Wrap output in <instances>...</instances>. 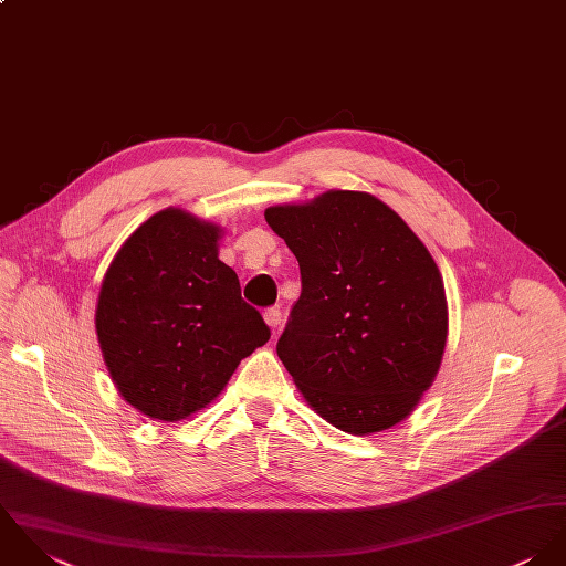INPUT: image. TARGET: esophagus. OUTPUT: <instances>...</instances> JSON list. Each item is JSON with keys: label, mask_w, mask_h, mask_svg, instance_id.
Masks as SVG:
<instances>
[{"label": "esophagus", "mask_w": 566, "mask_h": 566, "mask_svg": "<svg viewBox=\"0 0 566 566\" xmlns=\"http://www.w3.org/2000/svg\"><path fill=\"white\" fill-rule=\"evenodd\" d=\"M264 322H266V326L275 333V331L280 328V324H282V313H280V308H269V311H264Z\"/></svg>", "instance_id": "34e87169"}]
</instances>
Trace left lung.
Returning <instances> with one entry per match:
<instances>
[{
	"mask_svg": "<svg viewBox=\"0 0 566 566\" xmlns=\"http://www.w3.org/2000/svg\"><path fill=\"white\" fill-rule=\"evenodd\" d=\"M264 219L300 262L302 295L277 356L304 400L349 436L409 418L449 337L444 280L424 242L354 190L273 206Z\"/></svg>",
	"mask_w": 566,
	"mask_h": 566,
	"instance_id": "left-lung-1",
	"label": "left lung"
}]
</instances>
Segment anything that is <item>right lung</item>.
I'll return each instance as SVG.
<instances>
[{"label": "right lung", "mask_w": 566, "mask_h": 566, "mask_svg": "<svg viewBox=\"0 0 566 566\" xmlns=\"http://www.w3.org/2000/svg\"><path fill=\"white\" fill-rule=\"evenodd\" d=\"M223 227L166 208L117 249L96 304V335L119 396L179 422L206 409L271 333L219 260Z\"/></svg>", "instance_id": "right-lung-1"}]
</instances>
